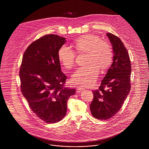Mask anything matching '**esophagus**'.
<instances>
[{
    "label": "esophagus",
    "instance_id": "obj_1",
    "mask_svg": "<svg viewBox=\"0 0 149 149\" xmlns=\"http://www.w3.org/2000/svg\"><path fill=\"white\" fill-rule=\"evenodd\" d=\"M84 89L83 88H81V87H80V86L77 87V92H80L81 91H84Z\"/></svg>",
    "mask_w": 149,
    "mask_h": 149
}]
</instances>
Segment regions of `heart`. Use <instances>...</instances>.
<instances>
[{"label": "heart", "mask_w": 149, "mask_h": 149, "mask_svg": "<svg viewBox=\"0 0 149 149\" xmlns=\"http://www.w3.org/2000/svg\"><path fill=\"white\" fill-rule=\"evenodd\" d=\"M76 51L86 53V66L77 69L72 76L71 82L76 85L89 86L96 80L99 68L105 70L108 68L113 60V51L108 42L102 41L98 35L86 34L73 41ZM58 59L64 68L70 69L75 63V54L66 45L61 46L58 51Z\"/></svg>", "instance_id": "obj_1"}]
</instances>
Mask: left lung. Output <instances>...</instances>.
Here are the masks:
<instances>
[{"mask_svg": "<svg viewBox=\"0 0 149 149\" xmlns=\"http://www.w3.org/2000/svg\"><path fill=\"white\" fill-rule=\"evenodd\" d=\"M107 36L112 46L113 62L99 89L92 91L94 98L90 105L92 116L101 120H108L120 110L131 86L132 67L127 49L117 36L110 32Z\"/></svg>", "mask_w": 149, "mask_h": 149, "instance_id": "left-lung-1", "label": "left lung"}]
</instances>
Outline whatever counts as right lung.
I'll use <instances>...</instances> for the list:
<instances>
[{
	"instance_id": "1",
	"label": "right lung",
	"mask_w": 149,
	"mask_h": 149,
	"mask_svg": "<svg viewBox=\"0 0 149 149\" xmlns=\"http://www.w3.org/2000/svg\"><path fill=\"white\" fill-rule=\"evenodd\" d=\"M65 39L51 34L35 41L26 50L20 68L22 93L31 109L47 123L64 118L68 98L76 93L75 89L64 88L67 76L58 59Z\"/></svg>"
}]
</instances>
